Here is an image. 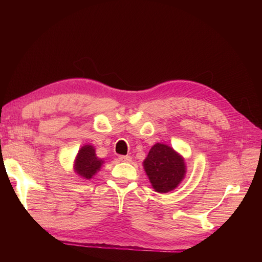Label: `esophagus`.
Wrapping results in <instances>:
<instances>
[{
	"label": "esophagus",
	"instance_id": "34e87169",
	"mask_svg": "<svg viewBox=\"0 0 262 262\" xmlns=\"http://www.w3.org/2000/svg\"><path fill=\"white\" fill-rule=\"evenodd\" d=\"M119 161L129 163V162H131V157L128 155H121V156H119Z\"/></svg>",
	"mask_w": 262,
	"mask_h": 262
}]
</instances>
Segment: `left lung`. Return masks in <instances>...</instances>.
<instances>
[{
    "label": "left lung",
    "mask_w": 262,
    "mask_h": 262,
    "mask_svg": "<svg viewBox=\"0 0 262 262\" xmlns=\"http://www.w3.org/2000/svg\"><path fill=\"white\" fill-rule=\"evenodd\" d=\"M144 169L155 191L165 193L175 189L184 179V158L170 146L156 143L144 161Z\"/></svg>",
    "instance_id": "8db88e82"
}]
</instances>
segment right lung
I'll return each mask as SVG.
<instances>
[{
    "instance_id": "right-lung-1",
    "label": "right lung",
    "mask_w": 262,
    "mask_h": 262,
    "mask_svg": "<svg viewBox=\"0 0 262 262\" xmlns=\"http://www.w3.org/2000/svg\"><path fill=\"white\" fill-rule=\"evenodd\" d=\"M102 161L95 154L92 145H85L80 150L75 160V170L85 179H91L95 172L99 170Z\"/></svg>"
}]
</instances>
